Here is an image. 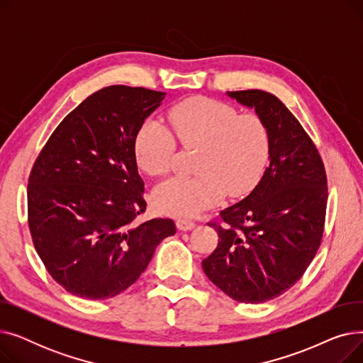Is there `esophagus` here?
<instances>
[{
  "mask_svg": "<svg viewBox=\"0 0 363 363\" xmlns=\"http://www.w3.org/2000/svg\"><path fill=\"white\" fill-rule=\"evenodd\" d=\"M194 226H196V223L193 220H188V219H178L177 220V228L179 231H189V230H193Z\"/></svg>",
  "mask_w": 363,
  "mask_h": 363,
  "instance_id": "34e87169",
  "label": "esophagus"
}]
</instances>
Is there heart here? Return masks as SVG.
<instances>
[{
  "label": "heart",
  "instance_id": "b5f03b06",
  "mask_svg": "<svg viewBox=\"0 0 363 363\" xmlns=\"http://www.w3.org/2000/svg\"><path fill=\"white\" fill-rule=\"evenodd\" d=\"M169 128L148 121L135 137L137 163L150 177L169 174L175 141L185 151H197L196 177L172 178L155 189L152 203L162 213L193 218L225 194L242 197L259 182L269 157L271 137L257 114H238L225 103L194 97L170 110Z\"/></svg>",
  "mask_w": 363,
  "mask_h": 363
}]
</instances>
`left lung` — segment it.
Listing matches in <instances>:
<instances>
[{
	"instance_id": "left-lung-1",
	"label": "left lung",
	"mask_w": 363,
	"mask_h": 363,
	"mask_svg": "<svg viewBox=\"0 0 363 363\" xmlns=\"http://www.w3.org/2000/svg\"><path fill=\"white\" fill-rule=\"evenodd\" d=\"M228 95L253 107L268 126L269 166L249 196L208 222L219 241L201 264L231 298L262 303L291 289L313 260L325 226L327 174L308 132L274 94Z\"/></svg>"
}]
</instances>
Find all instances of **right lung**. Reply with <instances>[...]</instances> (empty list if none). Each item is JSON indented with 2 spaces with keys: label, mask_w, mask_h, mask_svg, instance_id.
<instances>
[{
  "label": "right lung",
  "mask_w": 363,
  "mask_h": 363,
  "mask_svg": "<svg viewBox=\"0 0 363 363\" xmlns=\"http://www.w3.org/2000/svg\"><path fill=\"white\" fill-rule=\"evenodd\" d=\"M164 92L111 85L89 95L51 133L28 181V223L38 256L73 296L121 294L177 228L145 212L135 137Z\"/></svg>",
  "instance_id": "obj_1"
}]
</instances>
